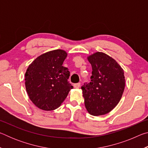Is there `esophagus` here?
<instances>
[{"mask_svg": "<svg viewBox=\"0 0 148 148\" xmlns=\"http://www.w3.org/2000/svg\"><path fill=\"white\" fill-rule=\"evenodd\" d=\"M74 87L75 88H79L80 87V83H77V84H74Z\"/></svg>", "mask_w": 148, "mask_h": 148, "instance_id": "obj_1", "label": "esophagus"}]
</instances>
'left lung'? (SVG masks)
Wrapping results in <instances>:
<instances>
[{
  "instance_id": "8db88e82",
  "label": "left lung",
  "mask_w": 148,
  "mask_h": 148,
  "mask_svg": "<svg viewBox=\"0 0 148 148\" xmlns=\"http://www.w3.org/2000/svg\"><path fill=\"white\" fill-rule=\"evenodd\" d=\"M92 66L91 82L81 87L85 106L95 116L106 114L121 99L125 89L124 72L112 57L97 52L88 57Z\"/></svg>"
}]
</instances>
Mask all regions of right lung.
I'll return each mask as SVG.
<instances>
[{"instance_id": "right-lung-1", "label": "right lung", "mask_w": 148, "mask_h": 148, "mask_svg": "<svg viewBox=\"0 0 148 148\" xmlns=\"http://www.w3.org/2000/svg\"><path fill=\"white\" fill-rule=\"evenodd\" d=\"M67 53L56 49L40 56L25 73V87L29 99L40 109L50 111L60 106L73 86L70 72L62 63Z\"/></svg>"}]
</instances>
